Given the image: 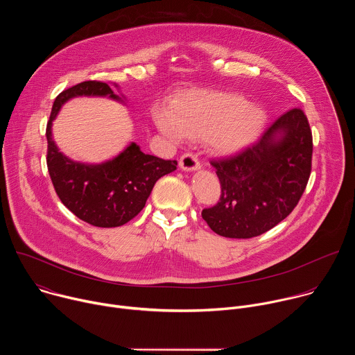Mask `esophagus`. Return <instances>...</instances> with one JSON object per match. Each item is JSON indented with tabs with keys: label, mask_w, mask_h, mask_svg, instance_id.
<instances>
[{
	"label": "esophagus",
	"mask_w": 355,
	"mask_h": 355,
	"mask_svg": "<svg viewBox=\"0 0 355 355\" xmlns=\"http://www.w3.org/2000/svg\"><path fill=\"white\" fill-rule=\"evenodd\" d=\"M180 167L184 171H195V170L200 168V163H199V160H198V157L195 155L185 153L180 159Z\"/></svg>",
	"instance_id": "obj_1"
}]
</instances>
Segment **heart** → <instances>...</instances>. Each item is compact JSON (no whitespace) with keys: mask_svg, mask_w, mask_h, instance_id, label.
<instances>
[{"mask_svg":"<svg viewBox=\"0 0 355 355\" xmlns=\"http://www.w3.org/2000/svg\"><path fill=\"white\" fill-rule=\"evenodd\" d=\"M157 128L171 139L205 137L219 155H239L261 136L268 115L233 92L195 91L160 105L153 112Z\"/></svg>","mask_w":355,"mask_h":355,"instance_id":"heart-1","label":"heart"}]
</instances>
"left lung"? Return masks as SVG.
<instances>
[{"label": "left lung", "instance_id": "8db88e82", "mask_svg": "<svg viewBox=\"0 0 355 355\" xmlns=\"http://www.w3.org/2000/svg\"><path fill=\"white\" fill-rule=\"evenodd\" d=\"M312 151L306 115L299 108L285 112L241 153L211 162L222 193L202 218L223 237L250 239L268 232L297 205L311 177Z\"/></svg>", "mask_w": 355, "mask_h": 355}]
</instances>
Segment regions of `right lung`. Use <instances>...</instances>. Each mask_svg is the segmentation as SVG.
I'll use <instances>...</instances> for the list:
<instances>
[{"label":"right lung","instance_id":"obj_1","mask_svg":"<svg viewBox=\"0 0 355 355\" xmlns=\"http://www.w3.org/2000/svg\"><path fill=\"white\" fill-rule=\"evenodd\" d=\"M78 95L121 99L103 81H84L58 95L46 126L49 175L63 205L78 219L96 227H118L144 208L156 181L177 170V162L144 155L136 143L101 164L66 157L52 137V122L66 101Z\"/></svg>","mask_w":355,"mask_h":355}]
</instances>
